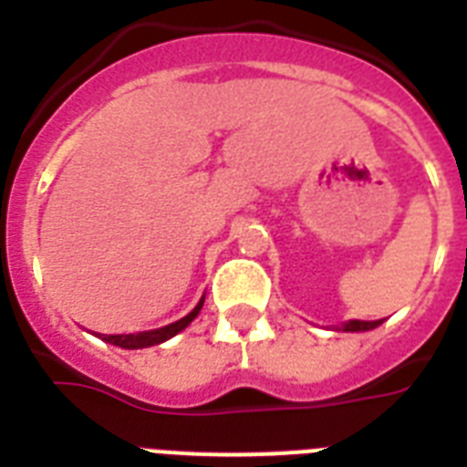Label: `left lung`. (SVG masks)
I'll return each instance as SVG.
<instances>
[{
    "mask_svg": "<svg viewBox=\"0 0 467 467\" xmlns=\"http://www.w3.org/2000/svg\"><path fill=\"white\" fill-rule=\"evenodd\" d=\"M383 319H373V322H363V319H348L344 325V332H368V329H376Z\"/></svg>",
    "mask_w": 467,
    "mask_h": 467,
    "instance_id": "left-lung-1",
    "label": "left lung"
}]
</instances>
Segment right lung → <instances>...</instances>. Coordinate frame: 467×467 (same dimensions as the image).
Returning a JSON list of instances; mask_svg holds the SVG:
<instances>
[{"label": "right lung", "instance_id": "1", "mask_svg": "<svg viewBox=\"0 0 467 467\" xmlns=\"http://www.w3.org/2000/svg\"><path fill=\"white\" fill-rule=\"evenodd\" d=\"M203 300L205 296L201 300H198V306L193 307V310L186 315V317L176 319V322H171V325L167 327H160V329H150V332H138V334H101V339L109 341V344H113V347H120V348H145V347H155V344H161V341L171 339L174 334H179L182 329H186V327L196 319V315L201 312V307H203Z\"/></svg>", "mask_w": 467, "mask_h": 467}]
</instances>
